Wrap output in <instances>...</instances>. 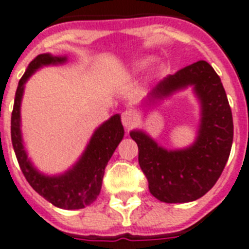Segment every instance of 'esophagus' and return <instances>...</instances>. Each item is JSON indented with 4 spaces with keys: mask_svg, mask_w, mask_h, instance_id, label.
<instances>
[{
    "mask_svg": "<svg viewBox=\"0 0 249 249\" xmlns=\"http://www.w3.org/2000/svg\"><path fill=\"white\" fill-rule=\"evenodd\" d=\"M121 119H122V124L124 126V128L130 130V128H132L135 126V123H136L137 115L132 110H126V112L122 113Z\"/></svg>",
    "mask_w": 249,
    "mask_h": 249,
    "instance_id": "esophagus-1",
    "label": "esophagus"
}]
</instances>
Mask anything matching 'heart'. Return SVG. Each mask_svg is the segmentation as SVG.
Wrapping results in <instances>:
<instances>
[{
    "label": "heart",
    "instance_id": "obj_1",
    "mask_svg": "<svg viewBox=\"0 0 249 249\" xmlns=\"http://www.w3.org/2000/svg\"><path fill=\"white\" fill-rule=\"evenodd\" d=\"M150 63L149 59H145V60H141L137 63V69H144L145 67H148V64ZM158 71H160V68H158Z\"/></svg>",
    "mask_w": 249,
    "mask_h": 249
}]
</instances>
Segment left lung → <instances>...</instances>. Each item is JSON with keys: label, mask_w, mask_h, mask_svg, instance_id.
I'll return each mask as SVG.
<instances>
[{"label": "left lung", "mask_w": 249, "mask_h": 249, "mask_svg": "<svg viewBox=\"0 0 249 249\" xmlns=\"http://www.w3.org/2000/svg\"><path fill=\"white\" fill-rule=\"evenodd\" d=\"M186 86H194L202 104L199 132L190 148L168 152L141 131L130 134L139 146V164L149 190L164 203H186L203 196L221 176L231 150V109L221 79L207 61L168 75L150 93V100Z\"/></svg>", "instance_id": "left-lung-1"}]
</instances>
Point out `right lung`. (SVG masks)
Segmentation results:
<instances>
[{
	"mask_svg": "<svg viewBox=\"0 0 249 249\" xmlns=\"http://www.w3.org/2000/svg\"><path fill=\"white\" fill-rule=\"evenodd\" d=\"M65 61V57L51 56L42 53L35 57L19 81L14 109L11 113V142L20 166L24 178L32 188L50 203L64 210H79L90 206L100 194L101 182L104 178L105 167L113 156L115 148L123 139L124 131L118 114L103 123L92 135L90 144L87 145L82 158L79 159L71 170L60 176L49 178L39 174L32 166L24 150L20 134V103L23 96L24 83L39 67L47 64H56Z\"/></svg>",
	"mask_w": 249,
	"mask_h": 249,
	"instance_id": "right-lung-1",
	"label": "right lung"
}]
</instances>
